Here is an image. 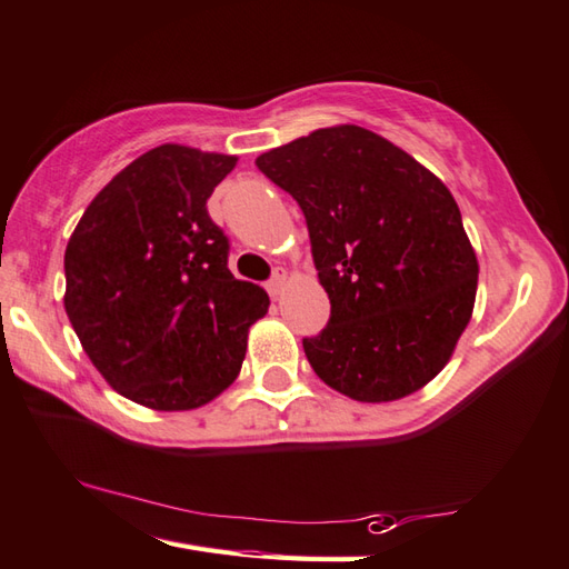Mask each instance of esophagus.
Returning a JSON list of instances; mask_svg holds the SVG:
<instances>
[{
  "instance_id": "34e87169",
  "label": "esophagus",
  "mask_w": 569,
  "mask_h": 569,
  "mask_svg": "<svg viewBox=\"0 0 569 569\" xmlns=\"http://www.w3.org/2000/svg\"><path fill=\"white\" fill-rule=\"evenodd\" d=\"M286 283H288V273H286V271H276L271 281H268V293H271V298L281 296Z\"/></svg>"
}]
</instances>
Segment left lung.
Listing matches in <instances>:
<instances>
[{"instance_id":"left-lung-1","label":"left lung","mask_w":569,"mask_h":569,"mask_svg":"<svg viewBox=\"0 0 569 569\" xmlns=\"http://www.w3.org/2000/svg\"><path fill=\"white\" fill-rule=\"evenodd\" d=\"M303 209L330 320L303 350L358 402L410 396L448 366L478 293V256L436 173L356 123L256 159Z\"/></svg>"}]
</instances>
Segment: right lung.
I'll list each match as a JSON object with an SVG mask.
<instances>
[{"label":"right lung","mask_w":569,"mask_h":569,"mask_svg":"<svg viewBox=\"0 0 569 569\" xmlns=\"http://www.w3.org/2000/svg\"><path fill=\"white\" fill-rule=\"evenodd\" d=\"M236 161L161 143L94 196L67 243L71 328L107 383L143 408L221 396L268 313L263 288L229 271V239L206 211Z\"/></svg>","instance_id":"right-lung-1"}]
</instances>
